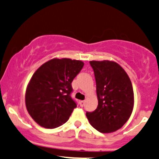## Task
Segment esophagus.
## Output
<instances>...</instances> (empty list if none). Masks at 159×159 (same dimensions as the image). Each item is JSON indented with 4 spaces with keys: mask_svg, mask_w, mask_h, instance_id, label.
Masks as SVG:
<instances>
[{
    "mask_svg": "<svg viewBox=\"0 0 159 159\" xmlns=\"http://www.w3.org/2000/svg\"><path fill=\"white\" fill-rule=\"evenodd\" d=\"M79 103H80V106H81V107H84L85 102H84V101H81L79 102Z\"/></svg>",
    "mask_w": 159,
    "mask_h": 159,
    "instance_id": "obj_1",
    "label": "esophagus"
}]
</instances>
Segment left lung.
Returning a JSON list of instances; mask_svg holds the SVG:
<instances>
[{
  "label": "left lung",
  "instance_id": "obj_1",
  "mask_svg": "<svg viewBox=\"0 0 159 159\" xmlns=\"http://www.w3.org/2000/svg\"><path fill=\"white\" fill-rule=\"evenodd\" d=\"M96 81L98 107L87 112L88 121L101 133L119 129L126 123L133 109L131 81L120 65L110 61H91Z\"/></svg>",
  "mask_w": 159,
  "mask_h": 159
}]
</instances>
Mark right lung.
<instances>
[{
	"mask_svg": "<svg viewBox=\"0 0 159 159\" xmlns=\"http://www.w3.org/2000/svg\"><path fill=\"white\" fill-rule=\"evenodd\" d=\"M84 62L70 58H54L35 71L26 91L28 113L39 126L54 129L68 121L77 103L71 93V82Z\"/></svg>",
	"mask_w": 159,
	"mask_h": 159,
	"instance_id": "add662e5",
	"label": "right lung"
}]
</instances>
